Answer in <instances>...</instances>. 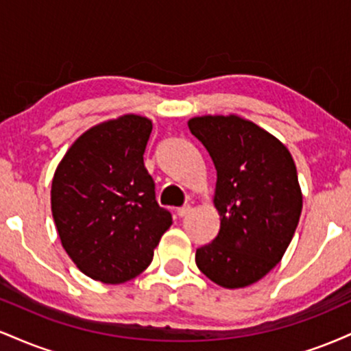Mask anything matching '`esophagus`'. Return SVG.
Wrapping results in <instances>:
<instances>
[{"instance_id": "obj_1", "label": "esophagus", "mask_w": 351, "mask_h": 351, "mask_svg": "<svg viewBox=\"0 0 351 351\" xmlns=\"http://www.w3.org/2000/svg\"><path fill=\"white\" fill-rule=\"evenodd\" d=\"M191 206H189V204H184V206H181V208H178L176 209V215H178L180 217H183V216H186V215H189V213H191Z\"/></svg>"}]
</instances>
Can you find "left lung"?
Segmentation results:
<instances>
[{
  "label": "left lung",
  "instance_id": "1",
  "mask_svg": "<svg viewBox=\"0 0 351 351\" xmlns=\"http://www.w3.org/2000/svg\"><path fill=\"white\" fill-rule=\"evenodd\" d=\"M216 168L217 236L196 249V265L224 289L247 287L282 259L302 213V191L291 152L239 115L189 119Z\"/></svg>",
  "mask_w": 351,
  "mask_h": 351
}]
</instances>
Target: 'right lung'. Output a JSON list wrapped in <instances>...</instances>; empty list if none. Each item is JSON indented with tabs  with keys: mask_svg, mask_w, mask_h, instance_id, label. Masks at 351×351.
I'll use <instances>...</instances> for the list:
<instances>
[{
	"mask_svg": "<svg viewBox=\"0 0 351 351\" xmlns=\"http://www.w3.org/2000/svg\"><path fill=\"white\" fill-rule=\"evenodd\" d=\"M152 120L127 114L88 128L52 178L51 209L60 243L80 272L123 284L148 267L171 226L143 163Z\"/></svg>",
	"mask_w": 351,
	"mask_h": 351,
	"instance_id": "1",
	"label": "right lung"
}]
</instances>
